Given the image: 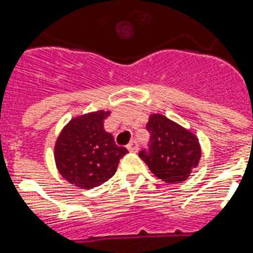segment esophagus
<instances>
[{
	"label": "esophagus",
	"mask_w": 253,
	"mask_h": 253,
	"mask_svg": "<svg viewBox=\"0 0 253 253\" xmlns=\"http://www.w3.org/2000/svg\"><path fill=\"white\" fill-rule=\"evenodd\" d=\"M130 152H137L138 151V142L137 140H132V141L129 142L128 147H126Z\"/></svg>",
	"instance_id": "1"
}]
</instances>
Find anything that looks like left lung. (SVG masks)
<instances>
[{
    "mask_svg": "<svg viewBox=\"0 0 253 253\" xmlns=\"http://www.w3.org/2000/svg\"><path fill=\"white\" fill-rule=\"evenodd\" d=\"M148 148L138 156L152 173L167 183L185 181L200 160L197 138L163 115H152L147 124Z\"/></svg>",
    "mask_w": 253,
    "mask_h": 253,
    "instance_id": "1",
    "label": "left lung"
}]
</instances>
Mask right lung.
Returning a JSON list of instances; mask_svg holds the SVG:
<instances>
[{"label": "right lung", "instance_id": "right-lung-1", "mask_svg": "<svg viewBox=\"0 0 253 253\" xmlns=\"http://www.w3.org/2000/svg\"><path fill=\"white\" fill-rule=\"evenodd\" d=\"M109 112H96L73 119L58 136L54 159L60 173L84 189L101 185L115 174L128 149L116 145L104 129Z\"/></svg>", "mask_w": 253, "mask_h": 253}]
</instances>
